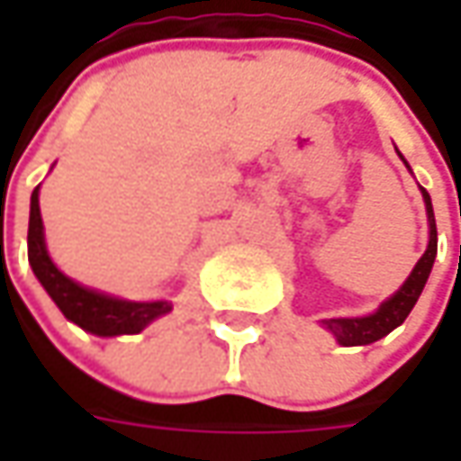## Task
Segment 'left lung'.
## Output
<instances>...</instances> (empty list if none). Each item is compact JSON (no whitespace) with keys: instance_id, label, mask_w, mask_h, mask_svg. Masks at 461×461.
I'll return each mask as SVG.
<instances>
[{"instance_id":"1","label":"left lung","mask_w":461,"mask_h":461,"mask_svg":"<svg viewBox=\"0 0 461 461\" xmlns=\"http://www.w3.org/2000/svg\"><path fill=\"white\" fill-rule=\"evenodd\" d=\"M402 158V156H400ZM405 161V158H402ZM408 167V164H405ZM420 194H423V203H426V215H429V249L426 254L418 258V264L413 267L411 276L402 282L398 293L393 297H387L382 303L380 308L375 310L372 315H364V318H326L321 321L323 326L336 336V341L341 346H366L380 341L382 336H387L390 330L395 328L408 318V312L413 310V305L418 303V297L426 287V279L431 275V267H434L436 258V218H434V204H431V197L429 192L420 186Z\"/></svg>"}]
</instances>
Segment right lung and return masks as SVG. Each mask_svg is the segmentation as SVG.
I'll use <instances>...</instances> for the list:
<instances>
[{
    "label": "right lung",
    "instance_id": "add662e5",
    "mask_svg": "<svg viewBox=\"0 0 461 461\" xmlns=\"http://www.w3.org/2000/svg\"><path fill=\"white\" fill-rule=\"evenodd\" d=\"M38 189L41 186H35L32 197H30L27 258H30V267L38 276V282L45 287V293L50 294V300L59 305V310L71 323H77L89 333H97V336H122V333H140L156 318L167 315L171 310L168 300H153V303L120 300L113 294L89 290L63 275L61 269L50 261L48 249H45Z\"/></svg>",
    "mask_w": 461,
    "mask_h": 461
}]
</instances>
